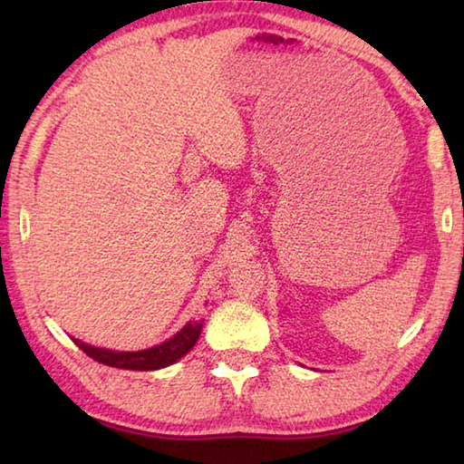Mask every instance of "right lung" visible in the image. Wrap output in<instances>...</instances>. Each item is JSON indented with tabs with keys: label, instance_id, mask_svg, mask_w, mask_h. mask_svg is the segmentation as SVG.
<instances>
[{
	"label": "right lung",
	"instance_id": "add662e5",
	"mask_svg": "<svg viewBox=\"0 0 464 464\" xmlns=\"http://www.w3.org/2000/svg\"><path fill=\"white\" fill-rule=\"evenodd\" d=\"M201 329H203V319L189 321L187 324H183V329L177 331L171 339L141 351H111V349L93 347V344H87L80 339H73V341L77 347H80L85 354H90V357L97 362L110 364V367H115V369H127V371H157V369L169 367V364L185 357V354L193 349L197 339H199Z\"/></svg>",
	"mask_w": 464,
	"mask_h": 464
}]
</instances>
